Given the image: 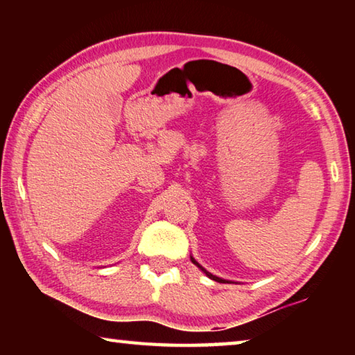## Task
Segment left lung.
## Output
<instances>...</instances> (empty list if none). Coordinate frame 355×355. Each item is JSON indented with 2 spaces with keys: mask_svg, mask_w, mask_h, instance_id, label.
Returning a JSON list of instances; mask_svg holds the SVG:
<instances>
[{
  "mask_svg": "<svg viewBox=\"0 0 355 355\" xmlns=\"http://www.w3.org/2000/svg\"><path fill=\"white\" fill-rule=\"evenodd\" d=\"M191 261H192V263H194V264H196V266H197V268H199V269H200V271H202L203 274H205V275H207V277H209V279H211V280H216V282H219V284H233V282H230V280L220 279V277H218V275H213L211 272H208V271H207V269L202 266V264H199V263H197V261H196V258H194V257H192V255H191Z\"/></svg>",
  "mask_w": 355,
  "mask_h": 355,
  "instance_id": "1",
  "label": "left lung"
}]
</instances>
